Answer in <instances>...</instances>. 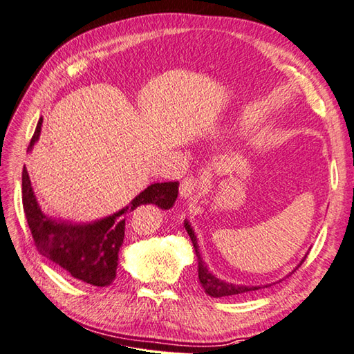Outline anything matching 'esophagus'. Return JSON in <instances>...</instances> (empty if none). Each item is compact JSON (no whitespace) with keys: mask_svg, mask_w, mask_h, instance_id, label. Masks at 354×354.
<instances>
[{"mask_svg":"<svg viewBox=\"0 0 354 354\" xmlns=\"http://www.w3.org/2000/svg\"><path fill=\"white\" fill-rule=\"evenodd\" d=\"M201 179L195 178V176H187L181 181V185H179V195H181L184 199H190L193 198V195H196V193L203 189L201 187Z\"/></svg>","mask_w":354,"mask_h":354,"instance_id":"obj_1","label":"esophagus"}]
</instances>
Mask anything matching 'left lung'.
<instances>
[{
	"label": "left lung",
	"instance_id": "8db88e82",
	"mask_svg": "<svg viewBox=\"0 0 354 354\" xmlns=\"http://www.w3.org/2000/svg\"><path fill=\"white\" fill-rule=\"evenodd\" d=\"M184 227L187 233H189V236L193 242V247H195V253H196V258H198V276H199V282L203 288L205 290L207 295H210L213 297H224V296H233V295H241V293H247V292H253V290H258L262 287H247V286H234V283H228L218 279L216 276L212 274L209 272V268H207L205 262L201 258V254L198 252V241L195 233H193L192 227L189 224V221H185ZM306 259V258H304ZM304 259L301 261V264L304 262ZM301 264L297 267H301ZM297 267L295 270H297Z\"/></svg>",
	"mask_w": 354,
	"mask_h": 354
}]
</instances>
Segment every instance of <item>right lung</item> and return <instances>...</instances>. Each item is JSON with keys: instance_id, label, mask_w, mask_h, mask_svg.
<instances>
[{"instance_id": "obj_1", "label": "right lung", "mask_w": 354, "mask_h": 354, "mask_svg": "<svg viewBox=\"0 0 354 354\" xmlns=\"http://www.w3.org/2000/svg\"><path fill=\"white\" fill-rule=\"evenodd\" d=\"M43 118H39L27 151L38 141ZM178 181L149 185L122 210L92 224L57 223L41 212L33 195L29 173L23 169V207L37 250L53 264L95 287H107L113 282L118 267V253L124 242L126 214L142 204H155L167 210L178 198Z\"/></svg>"}]
</instances>
